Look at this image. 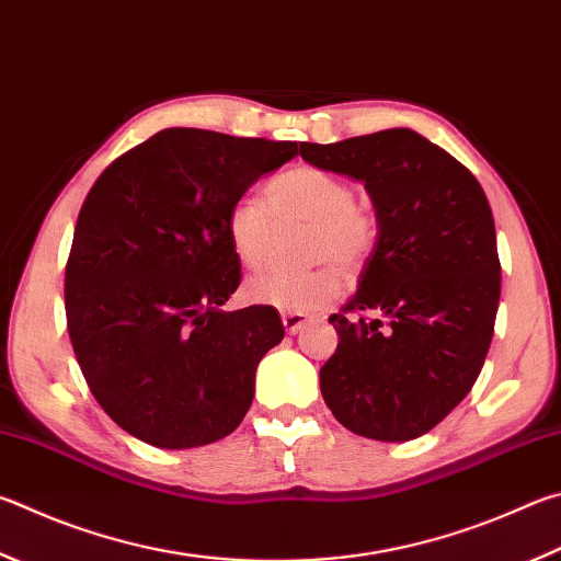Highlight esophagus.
Returning a JSON list of instances; mask_svg holds the SVG:
<instances>
[{
    "label": "esophagus",
    "mask_w": 561,
    "mask_h": 561,
    "mask_svg": "<svg viewBox=\"0 0 561 561\" xmlns=\"http://www.w3.org/2000/svg\"><path fill=\"white\" fill-rule=\"evenodd\" d=\"M282 323H284V329H287L289 335H297L304 329V325L309 323V316H304V313H282Z\"/></svg>",
    "instance_id": "1"
}]
</instances>
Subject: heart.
I'll return each instance as SVG.
<instances>
[{
  "mask_svg": "<svg viewBox=\"0 0 561 561\" xmlns=\"http://www.w3.org/2000/svg\"><path fill=\"white\" fill-rule=\"evenodd\" d=\"M267 203L242 196L226 218L228 242L245 267H257L267 254L274 220L309 222L307 257L321 260L311 270H264L245 282V297L284 313H311L341 294L345 270H358L375 245L373 216L355 203L348 181L331 171L299 164L274 176L264 188Z\"/></svg>",
  "mask_w": 561,
  "mask_h": 561,
  "instance_id": "1",
  "label": "heart"
}]
</instances>
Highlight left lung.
I'll return each mask as SVG.
<instances>
[{
    "label": "left lung",
    "instance_id": "1",
    "mask_svg": "<svg viewBox=\"0 0 561 561\" xmlns=\"http://www.w3.org/2000/svg\"><path fill=\"white\" fill-rule=\"evenodd\" d=\"M301 159L358 181L378 240L341 313L321 394L345 430L410 442L471 392L501 301L495 222L481 183L412 129L309 145Z\"/></svg>",
    "mask_w": 561,
    "mask_h": 561
}]
</instances>
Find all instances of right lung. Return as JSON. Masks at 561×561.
<instances>
[{"label": "right lung", "instance_id": "1", "mask_svg": "<svg viewBox=\"0 0 561 561\" xmlns=\"http://www.w3.org/2000/svg\"><path fill=\"white\" fill-rule=\"evenodd\" d=\"M297 141L171 127L100 174L66 264V316L90 392L127 434L193 449L238 430L277 309L222 311L240 284L226 218Z\"/></svg>", "mask_w": 561, "mask_h": 561}]
</instances>
